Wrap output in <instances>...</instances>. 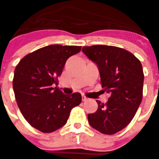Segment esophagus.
<instances>
[{
	"label": "esophagus",
	"instance_id": "obj_1",
	"mask_svg": "<svg viewBox=\"0 0 159 159\" xmlns=\"http://www.w3.org/2000/svg\"><path fill=\"white\" fill-rule=\"evenodd\" d=\"M88 100V98L85 95H82V101H86Z\"/></svg>",
	"mask_w": 159,
	"mask_h": 159
}]
</instances>
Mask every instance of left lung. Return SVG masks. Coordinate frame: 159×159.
<instances>
[{
  "label": "left lung",
  "instance_id": "left-lung-1",
  "mask_svg": "<svg viewBox=\"0 0 159 159\" xmlns=\"http://www.w3.org/2000/svg\"><path fill=\"white\" fill-rule=\"evenodd\" d=\"M82 51L98 66L102 87L111 94L106 104L97 100L98 110L88 114L92 128L111 135L134 118L142 102L144 73L141 62L130 52L108 45L83 47Z\"/></svg>",
  "mask_w": 159,
  "mask_h": 159
}]
</instances>
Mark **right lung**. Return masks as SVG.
Masks as SVG:
<instances>
[{"instance_id":"right-lung-1","label":"right lung","mask_w":159,"mask_h":159,"mask_svg":"<svg viewBox=\"0 0 159 159\" xmlns=\"http://www.w3.org/2000/svg\"><path fill=\"white\" fill-rule=\"evenodd\" d=\"M81 46L51 45L28 54L15 67L13 89L17 106L32 127L51 133L64 126L81 94H65L58 88L66 61L79 53Z\"/></svg>"}]
</instances>
